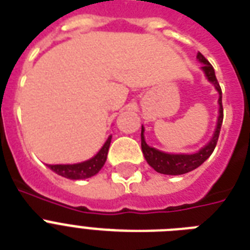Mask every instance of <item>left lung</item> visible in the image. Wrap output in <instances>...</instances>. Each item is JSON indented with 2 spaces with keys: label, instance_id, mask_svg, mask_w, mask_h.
<instances>
[{
  "label": "left lung",
  "instance_id": "left-lung-1",
  "mask_svg": "<svg viewBox=\"0 0 250 250\" xmlns=\"http://www.w3.org/2000/svg\"><path fill=\"white\" fill-rule=\"evenodd\" d=\"M197 61L201 64V70L204 75L208 79L209 83H211L215 88V90L219 94L218 97V118L215 129L210 141L206 145H204L200 150L194 153H166L158 149L149 146L145 141V128L144 125H141V150L144 154L145 160L148 162L150 167H153L157 172L165 175H183L193 171L198 166H201L205 162L211 153L215 149L217 145L219 132H221L222 122H223V107H222V89L218 83L217 78H215V71H214L213 66L209 63V61L206 60L205 57L202 56L201 53H197Z\"/></svg>",
  "mask_w": 250,
  "mask_h": 250
}]
</instances>
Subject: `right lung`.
I'll return each instance as SVG.
<instances>
[{
    "mask_svg": "<svg viewBox=\"0 0 250 250\" xmlns=\"http://www.w3.org/2000/svg\"><path fill=\"white\" fill-rule=\"evenodd\" d=\"M110 143H111V135L107 137L102 148L89 160L79 162V164H67V165H46L56 174L63 176V178L71 179V180H82V179L92 178L101 170L107 158Z\"/></svg>",
    "mask_w": 250,
    "mask_h": 250,
    "instance_id": "obj_1",
    "label": "right lung"
}]
</instances>
